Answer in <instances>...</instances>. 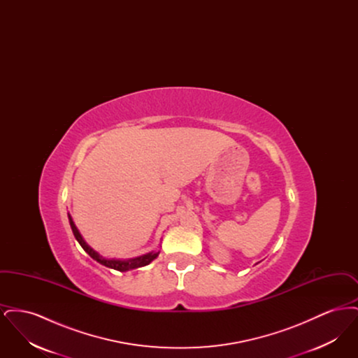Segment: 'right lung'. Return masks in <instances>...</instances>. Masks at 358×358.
<instances>
[{
    "label": "right lung",
    "instance_id": "1",
    "mask_svg": "<svg viewBox=\"0 0 358 358\" xmlns=\"http://www.w3.org/2000/svg\"><path fill=\"white\" fill-rule=\"evenodd\" d=\"M69 225L72 228V232H73V236L79 241V244L82 245V248L85 250V252L88 255L91 256L94 260H96L98 263H101L102 266H106L108 268H113V270H117L120 273H124V271H130V270H136L139 267H143V266H148L149 263H152L154 259L157 256L159 255V251H152L149 254H145V255L136 256L133 259H107V257H103L101 254H98L95 250H92L87 243L85 241L83 236L80 235L79 229L76 228L75 222L72 220L71 215H69Z\"/></svg>",
    "mask_w": 358,
    "mask_h": 358
}]
</instances>
